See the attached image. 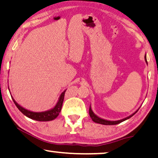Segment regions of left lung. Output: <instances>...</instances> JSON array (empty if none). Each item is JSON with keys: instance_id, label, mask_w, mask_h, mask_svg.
Instances as JSON below:
<instances>
[{"instance_id": "obj_1", "label": "left lung", "mask_w": 158, "mask_h": 158, "mask_svg": "<svg viewBox=\"0 0 158 158\" xmlns=\"http://www.w3.org/2000/svg\"><path fill=\"white\" fill-rule=\"evenodd\" d=\"M144 60H145V62L147 63V64H148V61H147V57H146V54H145L144 56ZM138 109V110H139ZM138 110L135 111L134 113H132L131 115H130L129 116H128L127 118H123V119H121V120H118V121H108V120H106V119H103V118H101L98 115H95L93 111H92V108H91V106H89V115L90 117H91V118L92 121H93L94 123H100V124H103V125H116V124H118V123H121V122L126 121V120L130 118L133 116V115L135 114V113L137 112Z\"/></svg>"}]
</instances>
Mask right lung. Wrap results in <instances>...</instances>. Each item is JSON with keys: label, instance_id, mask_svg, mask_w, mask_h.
Masks as SVG:
<instances>
[{"label": "right lung", "instance_id": "1", "mask_svg": "<svg viewBox=\"0 0 158 158\" xmlns=\"http://www.w3.org/2000/svg\"><path fill=\"white\" fill-rule=\"evenodd\" d=\"M8 89H9V88H8ZM66 91V89L64 90V91L60 94L57 103L56 104V106H55L53 108L50 109V110H48L44 111V112H33V111L27 110V109H25L23 108V107L21 106L20 105H19L12 97L11 98L13 99L14 102L15 103L16 106L17 107V108L23 113V114L26 115L27 117L38 121H50L56 118L58 116V115H59L62 108V105L64 100V95Z\"/></svg>", "mask_w": 158, "mask_h": 158}]
</instances>
